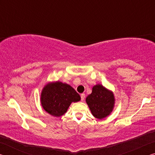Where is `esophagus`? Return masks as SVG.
Here are the masks:
<instances>
[{
	"label": "esophagus",
	"mask_w": 155,
	"mask_h": 155,
	"mask_svg": "<svg viewBox=\"0 0 155 155\" xmlns=\"http://www.w3.org/2000/svg\"><path fill=\"white\" fill-rule=\"evenodd\" d=\"M81 101H83L84 100H85V94H81Z\"/></svg>",
	"instance_id": "34e87169"
}]
</instances>
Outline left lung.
<instances>
[{
    "label": "left lung",
    "instance_id": "8db88e82",
    "mask_svg": "<svg viewBox=\"0 0 155 155\" xmlns=\"http://www.w3.org/2000/svg\"><path fill=\"white\" fill-rule=\"evenodd\" d=\"M85 101L91 114L100 120L111 114L115 104L114 94L101 84L94 86L91 94L87 96Z\"/></svg>",
    "mask_w": 155,
    "mask_h": 155
}]
</instances>
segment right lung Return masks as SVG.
<instances>
[{"label": "right lung", "instance_id": "obj_1", "mask_svg": "<svg viewBox=\"0 0 155 155\" xmlns=\"http://www.w3.org/2000/svg\"><path fill=\"white\" fill-rule=\"evenodd\" d=\"M81 100V96L68 84L60 81L48 83L41 94V104L43 109L52 116L60 117L68 111L72 103Z\"/></svg>", "mask_w": 155, "mask_h": 155}]
</instances>
